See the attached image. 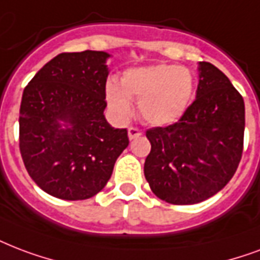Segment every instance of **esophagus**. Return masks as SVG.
Instances as JSON below:
<instances>
[{"instance_id": "1", "label": "esophagus", "mask_w": 260, "mask_h": 260, "mask_svg": "<svg viewBox=\"0 0 260 260\" xmlns=\"http://www.w3.org/2000/svg\"><path fill=\"white\" fill-rule=\"evenodd\" d=\"M140 135H142V131L138 129V128H135V126H129V128H128V138H129L131 140L139 138Z\"/></svg>"}]
</instances>
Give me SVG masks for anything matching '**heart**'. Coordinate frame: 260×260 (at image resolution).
Masks as SVG:
<instances>
[{"instance_id": "b5f03b06", "label": "heart", "mask_w": 260, "mask_h": 260, "mask_svg": "<svg viewBox=\"0 0 260 260\" xmlns=\"http://www.w3.org/2000/svg\"><path fill=\"white\" fill-rule=\"evenodd\" d=\"M106 101L118 120H126L132 102L138 101L139 114L156 126L178 121L191 106L195 95V76L181 65L156 64L128 69L120 86L109 82Z\"/></svg>"}]
</instances>
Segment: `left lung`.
I'll return each mask as SVG.
<instances>
[{"instance_id":"8db88e82","label":"left lung","mask_w":260,"mask_h":260,"mask_svg":"<svg viewBox=\"0 0 260 260\" xmlns=\"http://www.w3.org/2000/svg\"><path fill=\"white\" fill-rule=\"evenodd\" d=\"M196 99L169 126L146 132L151 151L144 177L159 199L195 205L226 185L240 164L244 140V99L210 62H199Z\"/></svg>"}]
</instances>
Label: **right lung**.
<instances>
[{"mask_svg":"<svg viewBox=\"0 0 260 260\" xmlns=\"http://www.w3.org/2000/svg\"><path fill=\"white\" fill-rule=\"evenodd\" d=\"M105 51L61 53L24 88L19 117L20 152L37 185L64 201L102 191L129 144L126 129L105 118Z\"/></svg>","mask_w":260,"mask_h":260,"instance_id":"obj_1","label":"right lung"}]
</instances>
